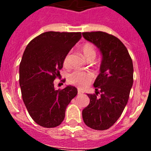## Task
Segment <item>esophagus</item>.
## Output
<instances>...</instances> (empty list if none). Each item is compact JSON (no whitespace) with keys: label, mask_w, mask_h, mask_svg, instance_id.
Here are the masks:
<instances>
[{"label":"esophagus","mask_w":151,"mask_h":151,"mask_svg":"<svg viewBox=\"0 0 151 151\" xmlns=\"http://www.w3.org/2000/svg\"><path fill=\"white\" fill-rule=\"evenodd\" d=\"M82 91H79V90L78 91V94H82Z\"/></svg>","instance_id":"34e87169"}]
</instances>
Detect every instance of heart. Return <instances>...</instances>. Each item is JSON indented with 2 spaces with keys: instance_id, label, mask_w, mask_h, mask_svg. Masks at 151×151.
<instances>
[{
  "instance_id": "obj_1",
  "label": "heart",
  "mask_w": 151,
  "mask_h": 151,
  "mask_svg": "<svg viewBox=\"0 0 151 151\" xmlns=\"http://www.w3.org/2000/svg\"><path fill=\"white\" fill-rule=\"evenodd\" d=\"M82 53L84 57L87 60H94L97 56V50L94 45L91 43H85L82 45ZM70 60V53H67L64 57L63 65L65 66H69ZM93 79V74L90 72H81L74 71L68 76V82L72 85L84 88L87 86Z\"/></svg>"
}]
</instances>
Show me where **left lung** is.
<instances>
[{"label": "left lung", "instance_id": "left-lung-1", "mask_svg": "<svg viewBox=\"0 0 151 151\" xmlns=\"http://www.w3.org/2000/svg\"><path fill=\"white\" fill-rule=\"evenodd\" d=\"M82 35L103 56L101 73L94 83L95 94H88L90 103L82 110V118L91 129L106 130L118 120L129 101L133 85L132 60L123 43L113 35L91 32Z\"/></svg>", "mask_w": 151, "mask_h": 151}]
</instances>
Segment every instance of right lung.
I'll use <instances>...</instances> for the list:
<instances>
[{"mask_svg": "<svg viewBox=\"0 0 151 151\" xmlns=\"http://www.w3.org/2000/svg\"><path fill=\"white\" fill-rule=\"evenodd\" d=\"M82 38L81 32H46L28 44L19 64L23 102L33 120L42 127L60 125L78 91L73 86L55 89L64 57Z\"/></svg>", "mask_w": 151, "mask_h": 151, "instance_id": "right-lung-1", "label": "right lung"}]
</instances>
